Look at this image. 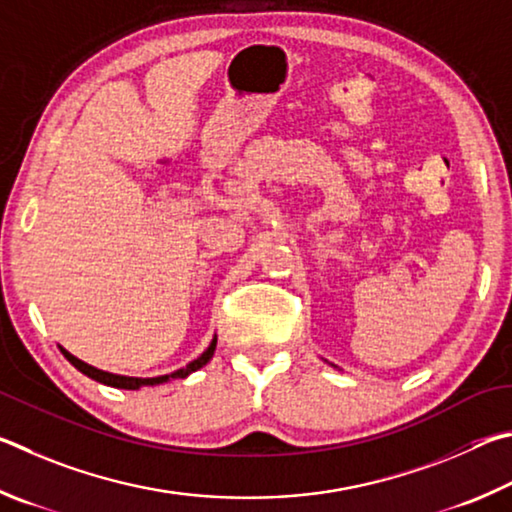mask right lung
I'll use <instances>...</instances> for the list:
<instances>
[{
  "instance_id": "add662e5",
  "label": "right lung",
  "mask_w": 512,
  "mask_h": 512,
  "mask_svg": "<svg viewBox=\"0 0 512 512\" xmlns=\"http://www.w3.org/2000/svg\"><path fill=\"white\" fill-rule=\"evenodd\" d=\"M215 344H218V337H213V339H211V344H209V348H206V351H204L200 357H197V360H193L191 364H186L184 369H177V371L168 373V375H157V378H130V375L107 373V371L96 369V366H92V364H85L83 360H78V357H74V355H71L69 351H65V348H62V346H60V353L65 355L67 360H69L71 364H74L80 373H85L87 378H92V380L101 382V384H107V387L137 391V389H141V387H157V384H164V382H168V380L186 378V375H191L193 371L202 369V366H204L206 362H209L211 357H213V353H215Z\"/></svg>"
}]
</instances>
